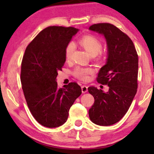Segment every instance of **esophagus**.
<instances>
[{"mask_svg": "<svg viewBox=\"0 0 154 154\" xmlns=\"http://www.w3.org/2000/svg\"><path fill=\"white\" fill-rule=\"evenodd\" d=\"M82 93L87 92L88 87L86 86V85H82Z\"/></svg>", "mask_w": 154, "mask_h": 154, "instance_id": "esophagus-1", "label": "esophagus"}]
</instances>
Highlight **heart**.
<instances>
[{
  "instance_id": "1",
  "label": "heart",
  "mask_w": 154,
  "mask_h": 154,
  "mask_svg": "<svg viewBox=\"0 0 154 154\" xmlns=\"http://www.w3.org/2000/svg\"><path fill=\"white\" fill-rule=\"evenodd\" d=\"M79 45L86 51L91 56H96L95 61L102 62L105 56L100 53L103 48V43L99 38L93 35H83L79 40ZM75 46L73 43H68L65 48V58L67 61L71 60L72 54L75 51ZM94 73L93 69L90 68H82L77 66L72 71V75L77 79L83 82H86L89 79V75Z\"/></svg>"
}]
</instances>
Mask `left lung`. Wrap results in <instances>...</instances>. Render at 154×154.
Returning a JSON list of instances; mask_svg holds the SVG:
<instances>
[{"instance_id":"8db88e82","label":"left lung","mask_w":154,"mask_h":154,"mask_svg":"<svg viewBox=\"0 0 154 154\" xmlns=\"http://www.w3.org/2000/svg\"><path fill=\"white\" fill-rule=\"evenodd\" d=\"M89 29L102 34L106 38L108 57L96 80L109 87L107 92L94 86L88 88L94 98L89 117L95 124L110 126L125 116L137 93L138 54L129 36L116 26L99 23L92 25Z\"/></svg>"}]
</instances>
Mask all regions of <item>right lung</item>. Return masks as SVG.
<instances>
[{
  "mask_svg": "<svg viewBox=\"0 0 154 154\" xmlns=\"http://www.w3.org/2000/svg\"><path fill=\"white\" fill-rule=\"evenodd\" d=\"M78 31L74 27L49 26L25 50L20 75L22 90L30 113L43 126L64 124L70 108L82 94L77 83L59 88L56 82L66 61L65 48Z\"/></svg>",
  "mask_w": 154,
  "mask_h": 154,
  "instance_id": "add662e5",
  "label": "right lung"
}]
</instances>
